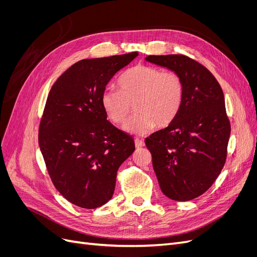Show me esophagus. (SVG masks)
Instances as JSON below:
<instances>
[{"mask_svg":"<svg viewBox=\"0 0 257 257\" xmlns=\"http://www.w3.org/2000/svg\"><path fill=\"white\" fill-rule=\"evenodd\" d=\"M135 146H136V148H143V147H145V142L142 141V139L136 138L135 139Z\"/></svg>","mask_w":257,"mask_h":257,"instance_id":"obj_1","label":"esophagus"}]
</instances>
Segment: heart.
Returning a JSON list of instances; mask_svg holds the SVG:
<instances>
[{"label": "heart", "mask_w": 257, "mask_h": 257, "mask_svg": "<svg viewBox=\"0 0 257 257\" xmlns=\"http://www.w3.org/2000/svg\"><path fill=\"white\" fill-rule=\"evenodd\" d=\"M118 84L119 90L104 91L100 103L107 118L116 125L127 120L134 105L137 113L125 125L132 134H146L155 125L168 126L183 104L184 82L173 71L139 64L124 73Z\"/></svg>", "instance_id": "obj_1"}]
</instances>
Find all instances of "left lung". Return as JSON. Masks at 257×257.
Listing matches in <instances>:
<instances>
[{"instance_id": "1", "label": "left lung", "mask_w": 257, "mask_h": 257, "mask_svg": "<svg viewBox=\"0 0 257 257\" xmlns=\"http://www.w3.org/2000/svg\"><path fill=\"white\" fill-rule=\"evenodd\" d=\"M146 60L178 73L184 82L177 118L145 143L162 192L173 200H192L214 183L226 162L230 122L223 91L209 69L183 54Z\"/></svg>"}]
</instances>
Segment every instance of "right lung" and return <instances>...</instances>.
I'll return each instance as SVG.
<instances>
[{"label":"right lung","mask_w":257,"mask_h":257,"mask_svg":"<svg viewBox=\"0 0 257 257\" xmlns=\"http://www.w3.org/2000/svg\"><path fill=\"white\" fill-rule=\"evenodd\" d=\"M137 56L81 60L48 94L38 144L53 185L78 207L95 209L110 200L118 169L135 150L133 137L107 120L100 98L112 77Z\"/></svg>","instance_id":"1"}]
</instances>
